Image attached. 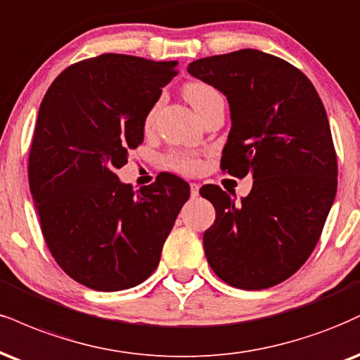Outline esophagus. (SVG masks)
<instances>
[{
    "mask_svg": "<svg viewBox=\"0 0 360 360\" xmlns=\"http://www.w3.org/2000/svg\"><path fill=\"white\" fill-rule=\"evenodd\" d=\"M199 196V184H191V198L196 199Z\"/></svg>",
    "mask_w": 360,
    "mask_h": 360,
    "instance_id": "esophagus-1",
    "label": "esophagus"
}]
</instances>
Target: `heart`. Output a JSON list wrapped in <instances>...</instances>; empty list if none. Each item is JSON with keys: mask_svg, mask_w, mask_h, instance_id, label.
<instances>
[{"mask_svg": "<svg viewBox=\"0 0 360 360\" xmlns=\"http://www.w3.org/2000/svg\"><path fill=\"white\" fill-rule=\"evenodd\" d=\"M184 95L188 98L189 103L193 105L194 110H201L206 103H210L211 101L219 97V94L216 92L211 85L202 84V82H191L184 86ZM154 119V109L149 112L146 117V127H149L153 124ZM169 164L171 167H174L176 171L181 172H196L199 169V161L193 155H186V154H176L169 158Z\"/></svg>", "mask_w": 360, "mask_h": 360, "instance_id": "heart-1", "label": "heart"}]
</instances>
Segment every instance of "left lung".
Instances as JSON below:
<instances>
[{
	"label": "left lung",
	"mask_w": 360,
	"mask_h": 360,
	"mask_svg": "<svg viewBox=\"0 0 360 360\" xmlns=\"http://www.w3.org/2000/svg\"><path fill=\"white\" fill-rule=\"evenodd\" d=\"M188 73L228 101L223 171L253 177L240 202L213 184L199 191L216 210L202 236L207 263L233 287H274L310 257L335 199L337 158L323 103L298 68L259 50L199 58Z\"/></svg>",
	"instance_id": "left-lung-1"
}]
</instances>
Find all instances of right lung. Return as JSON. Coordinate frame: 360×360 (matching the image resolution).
Returning a JSON list of instances; mask_svg holds the SVG:
<instances>
[{
    "instance_id": "1",
    "label": "right lung",
    "mask_w": 360,
    "mask_h": 360,
    "mask_svg": "<svg viewBox=\"0 0 360 360\" xmlns=\"http://www.w3.org/2000/svg\"><path fill=\"white\" fill-rule=\"evenodd\" d=\"M176 67L103 53L63 70L43 97L30 189L51 255L85 287L119 292L149 278L189 199L174 174L136 191L117 176Z\"/></svg>"
}]
</instances>
